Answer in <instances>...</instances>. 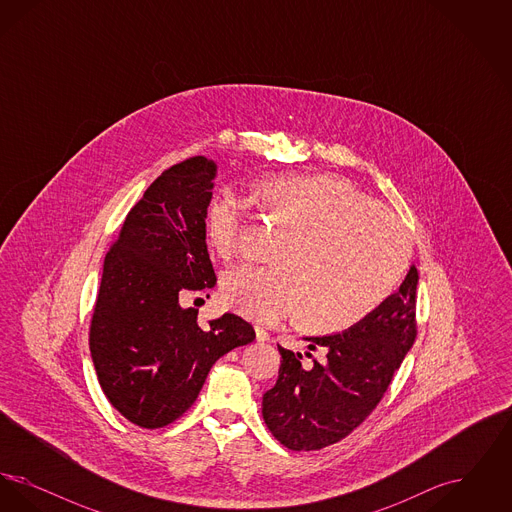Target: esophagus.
Returning <instances> with one entry per match:
<instances>
[{
	"instance_id": "1",
	"label": "esophagus",
	"mask_w": 512,
	"mask_h": 512,
	"mask_svg": "<svg viewBox=\"0 0 512 512\" xmlns=\"http://www.w3.org/2000/svg\"><path fill=\"white\" fill-rule=\"evenodd\" d=\"M255 340L259 341V343L270 341V336H268L267 330H263V328H255Z\"/></svg>"
}]
</instances>
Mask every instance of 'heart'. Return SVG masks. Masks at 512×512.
Segmentation results:
<instances>
[{"label":"heart","instance_id":"b5f03b06","mask_svg":"<svg viewBox=\"0 0 512 512\" xmlns=\"http://www.w3.org/2000/svg\"><path fill=\"white\" fill-rule=\"evenodd\" d=\"M255 194L295 232L276 251L280 265H244L222 276L220 295L234 313L274 324L303 311L307 328L341 332L378 311L403 282L411 263L405 226L347 180L276 174ZM242 228V205L232 195H213L205 234L219 257L238 253Z\"/></svg>","mask_w":512,"mask_h":512}]
</instances>
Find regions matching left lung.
<instances>
[{
	"mask_svg": "<svg viewBox=\"0 0 512 512\" xmlns=\"http://www.w3.org/2000/svg\"><path fill=\"white\" fill-rule=\"evenodd\" d=\"M418 270L409 268L399 292L363 322L328 336H307L320 359L278 345V380L263 395L268 430L293 451H317L349 436L376 409L416 336ZM311 357V353H307Z\"/></svg>",
	"mask_w": 512,
	"mask_h": 512,
	"instance_id": "left-lung-1",
	"label": "left lung"
}]
</instances>
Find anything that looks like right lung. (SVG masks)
Returning a JSON list of instances; mask_svg holds the SVG:
<instances>
[{"label": "right lung", "instance_id": "right-lung-1", "mask_svg": "<svg viewBox=\"0 0 512 512\" xmlns=\"http://www.w3.org/2000/svg\"><path fill=\"white\" fill-rule=\"evenodd\" d=\"M215 176L217 163L207 157L163 172L128 213L103 263L90 353L109 403L142 428L180 418L211 366L255 340L244 318L226 313L201 326L197 309L184 307L217 284L205 244Z\"/></svg>", "mask_w": 512, "mask_h": 512}]
</instances>
